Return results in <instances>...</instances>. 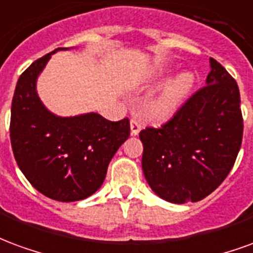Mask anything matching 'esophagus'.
Returning a JSON list of instances; mask_svg holds the SVG:
<instances>
[{
	"instance_id": "esophagus-1",
	"label": "esophagus",
	"mask_w": 253,
	"mask_h": 253,
	"mask_svg": "<svg viewBox=\"0 0 253 253\" xmlns=\"http://www.w3.org/2000/svg\"><path fill=\"white\" fill-rule=\"evenodd\" d=\"M141 130V124H140L137 120L132 119L130 120V133L132 134H139V132Z\"/></svg>"
}]
</instances>
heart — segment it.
Returning a JSON list of instances; mask_svg holds the SVG:
<instances>
[{
  "instance_id": "b5f03b06",
  "label": "heart",
  "mask_w": 253,
  "mask_h": 253,
  "mask_svg": "<svg viewBox=\"0 0 253 253\" xmlns=\"http://www.w3.org/2000/svg\"><path fill=\"white\" fill-rule=\"evenodd\" d=\"M171 70H162L149 81L148 87L158 88L165 86L163 91L151 102L149 112L151 116L158 120H165L171 117L179 108L180 104L190 94L194 86V75L190 73H182L174 79Z\"/></svg>"
}]
</instances>
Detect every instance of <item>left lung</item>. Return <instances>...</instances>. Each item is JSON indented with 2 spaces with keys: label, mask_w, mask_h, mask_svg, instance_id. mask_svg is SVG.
Returning <instances> with one entry per match:
<instances>
[{
  "label": "left lung",
  "mask_w": 253,
  "mask_h": 253,
  "mask_svg": "<svg viewBox=\"0 0 253 253\" xmlns=\"http://www.w3.org/2000/svg\"><path fill=\"white\" fill-rule=\"evenodd\" d=\"M206 86L160 128H145L141 167L149 187L171 204L198 202L232 169L243 139L240 91L213 58Z\"/></svg>",
  "instance_id": "left-lung-1"
}]
</instances>
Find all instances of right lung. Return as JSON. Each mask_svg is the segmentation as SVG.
I'll return each mask as SVG.
<instances>
[{
  "label": "right lung",
  "mask_w": 253,
  "mask_h": 253,
  "mask_svg": "<svg viewBox=\"0 0 253 253\" xmlns=\"http://www.w3.org/2000/svg\"><path fill=\"white\" fill-rule=\"evenodd\" d=\"M33 62L18 78L12 99L10 141L18 169L42 194L74 202L94 194L108 166L129 137V120L90 113L60 117L39 97L38 78L53 53Z\"/></svg>",
  "instance_id": "right-lung-1"
}]
</instances>
